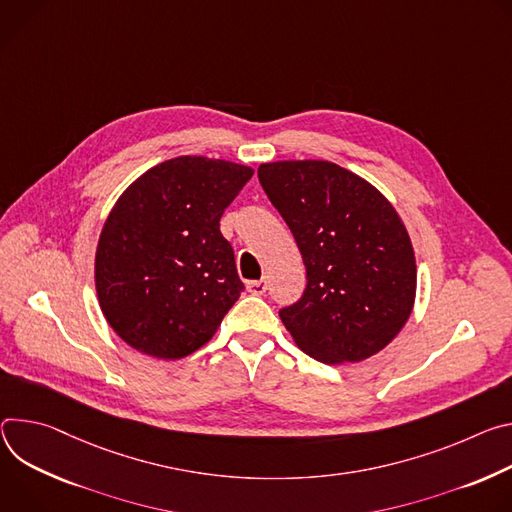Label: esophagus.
<instances>
[{
    "mask_svg": "<svg viewBox=\"0 0 512 512\" xmlns=\"http://www.w3.org/2000/svg\"><path fill=\"white\" fill-rule=\"evenodd\" d=\"M246 289H248V293H252V295H264L266 289H268V282H266V278L248 280V282H246Z\"/></svg>",
    "mask_w": 512,
    "mask_h": 512,
    "instance_id": "34e87169",
    "label": "esophagus"
}]
</instances>
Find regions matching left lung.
<instances>
[{
  "label": "left lung",
  "instance_id": "8db88e82",
  "mask_svg": "<svg viewBox=\"0 0 512 512\" xmlns=\"http://www.w3.org/2000/svg\"><path fill=\"white\" fill-rule=\"evenodd\" d=\"M258 179L295 236L303 297L280 309L295 344L323 364L362 362L411 317L417 264L407 227L368 181L327 160L264 162Z\"/></svg>",
  "mask_w": 512,
  "mask_h": 512
}]
</instances>
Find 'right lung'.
Masks as SVG:
<instances>
[{"label":"right lung","instance_id":"1","mask_svg":"<svg viewBox=\"0 0 512 512\" xmlns=\"http://www.w3.org/2000/svg\"><path fill=\"white\" fill-rule=\"evenodd\" d=\"M252 175L230 160L177 156L120 195L97 242L95 289L128 346L179 360L213 337L244 291L219 219Z\"/></svg>","mask_w":512,"mask_h":512}]
</instances>
